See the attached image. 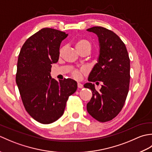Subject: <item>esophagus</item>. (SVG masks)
Segmentation results:
<instances>
[{
  "label": "esophagus",
  "instance_id": "obj_1",
  "mask_svg": "<svg viewBox=\"0 0 152 152\" xmlns=\"http://www.w3.org/2000/svg\"><path fill=\"white\" fill-rule=\"evenodd\" d=\"M78 88H80V89H82V88H83V85L82 84V83H78Z\"/></svg>",
  "mask_w": 152,
  "mask_h": 152
}]
</instances>
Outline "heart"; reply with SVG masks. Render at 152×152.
Instances as JSON below:
<instances>
[{
	"label": "heart",
	"mask_w": 152,
	"mask_h": 152,
	"mask_svg": "<svg viewBox=\"0 0 152 152\" xmlns=\"http://www.w3.org/2000/svg\"><path fill=\"white\" fill-rule=\"evenodd\" d=\"M76 48L78 51L88 50L89 51L91 49V44L90 42L85 38H79L76 42ZM64 51V48H61L59 51V54L61 55ZM83 72V70H74L72 72V76L74 78L78 80L81 78L82 74Z\"/></svg>",
	"instance_id": "b5f03b06"
}]
</instances>
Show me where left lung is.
<instances>
[{
    "mask_svg": "<svg viewBox=\"0 0 152 152\" xmlns=\"http://www.w3.org/2000/svg\"><path fill=\"white\" fill-rule=\"evenodd\" d=\"M98 36L100 54L98 63L90 72L86 88L93 96L87 104V110L100 122L112 120L118 115L125 104L129 89L130 59L127 48L114 32L102 27L87 29ZM103 83L99 92L92 82Z\"/></svg>",
    "mask_w": 152,
    "mask_h": 152,
    "instance_id": "obj_1",
    "label": "left lung"
}]
</instances>
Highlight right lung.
Listing matches in <instances>:
<instances>
[{"mask_svg":"<svg viewBox=\"0 0 152 152\" xmlns=\"http://www.w3.org/2000/svg\"><path fill=\"white\" fill-rule=\"evenodd\" d=\"M64 32L44 28L32 35L19 54L16 83L23 104L32 118L43 124L57 121L63 115L69 96L77 89L74 80L51 78V64L57 63Z\"/></svg>","mask_w":152,"mask_h":152,"instance_id":"obj_1","label":"right lung"}]
</instances>
